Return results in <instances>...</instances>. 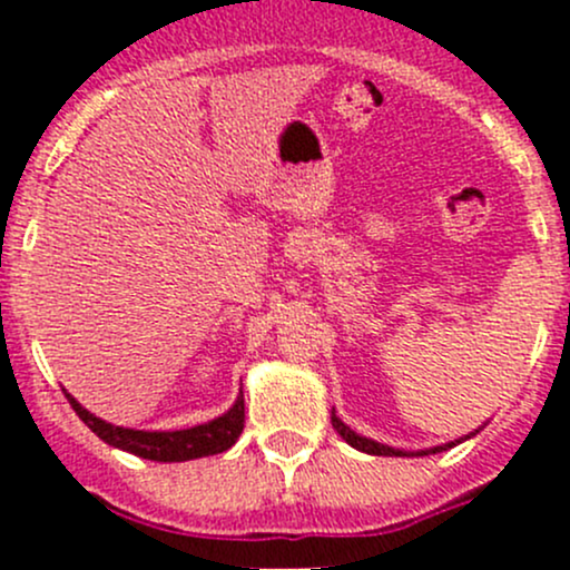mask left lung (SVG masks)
<instances>
[{
    "label": "left lung",
    "mask_w": 570,
    "mask_h": 570,
    "mask_svg": "<svg viewBox=\"0 0 570 570\" xmlns=\"http://www.w3.org/2000/svg\"><path fill=\"white\" fill-rule=\"evenodd\" d=\"M331 422H333V430H336L338 435H342L344 441H347L350 446H355V450L366 452V455H386V458H407V455H435V452H444V450H452L455 444H461V439L452 441V444H441V446H433V450H422V452H402V450H394V446H386V444H377V441L366 439V435H358L355 430H350L347 424L342 422V419L336 416V411L331 413Z\"/></svg>",
    "instance_id": "8db88e82"
}]
</instances>
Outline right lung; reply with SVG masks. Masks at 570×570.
Returning a JSON list of instances; mask_svg holds the SVG:
<instances>
[{"instance_id": "obj_1", "label": "right lung", "mask_w": 570, "mask_h": 570, "mask_svg": "<svg viewBox=\"0 0 570 570\" xmlns=\"http://www.w3.org/2000/svg\"><path fill=\"white\" fill-rule=\"evenodd\" d=\"M68 402L77 411V416L99 435L101 441L115 450L131 452L137 458H146V461L157 463H181V461H195V458L217 455V452H226L237 444L239 433L245 428V400L239 392L237 402L228 407L223 416L212 419L206 424H195L187 430H131V428H118V424H109L105 419L94 416L88 407L79 405L71 394L66 392Z\"/></svg>"}]
</instances>
